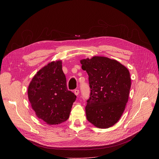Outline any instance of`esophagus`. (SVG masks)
<instances>
[{
    "instance_id": "1",
    "label": "esophagus",
    "mask_w": 159,
    "mask_h": 159,
    "mask_svg": "<svg viewBox=\"0 0 159 159\" xmlns=\"http://www.w3.org/2000/svg\"><path fill=\"white\" fill-rule=\"evenodd\" d=\"M74 94L76 95V96H78L79 94V90L78 89H75L74 90Z\"/></svg>"
}]
</instances>
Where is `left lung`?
Instances as JSON below:
<instances>
[{
    "label": "left lung",
    "instance_id": "left-lung-1",
    "mask_svg": "<svg viewBox=\"0 0 159 159\" xmlns=\"http://www.w3.org/2000/svg\"><path fill=\"white\" fill-rule=\"evenodd\" d=\"M90 88L85 113L99 128H108L120 119L128 101L131 78L127 68L116 60L95 56L80 60Z\"/></svg>",
    "mask_w": 159,
    "mask_h": 159
}]
</instances>
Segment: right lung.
I'll list each match as a JSON object with an SVG mask.
<instances>
[{"label":"right lung","mask_w":159,"mask_h":159,"mask_svg":"<svg viewBox=\"0 0 159 159\" xmlns=\"http://www.w3.org/2000/svg\"><path fill=\"white\" fill-rule=\"evenodd\" d=\"M62 61H53L33 77L28 96L36 116L48 125H58L69 118L76 96L67 89Z\"/></svg>","instance_id":"1"}]
</instances>
